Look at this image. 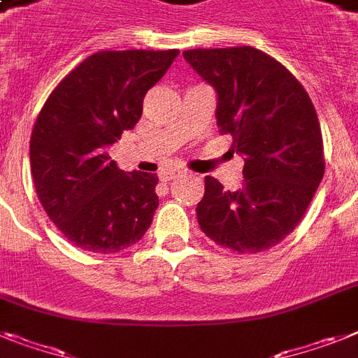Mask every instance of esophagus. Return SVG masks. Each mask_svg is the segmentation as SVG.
<instances>
[{
  "label": "esophagus",
  "mask_w": 358,
  "mask_h": 358,
  "mask_svg": "<svg viewBox=\"0 0 358 358\" xmlns=\"http://www.w3.org/2000/svg\"><path fill=\"white\" fill-rule=\"evenodd\" d=\"M176 176H180V171H162L160 173V180L162 182H171V180H174Z\"/></svg>",
  "instance_id": "34e87169"
}]
</instances>
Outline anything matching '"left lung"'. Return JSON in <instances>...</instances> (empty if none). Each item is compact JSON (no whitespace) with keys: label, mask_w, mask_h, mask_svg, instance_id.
Returning a JSON list of instances; mask_svg holds the SVG:
<instances>
[{"label":"left lung","mask_w":358,"mask_h":358,"mask_svg":"<svg viewBox=\"0 0 358 358\" xmlns=\"http://www.w3.org/2000/svg\"><path fill=\"white\" fill-rule=\"evenodd\" d=\"M184 58L216 91V125L245 162L236 191L206 176L198 224L222 248L266 251L304 218L324 176L317 110L299 80L262 50L193 49Z\"/></svg>","instance_id":"obj_1"}]
</instances>
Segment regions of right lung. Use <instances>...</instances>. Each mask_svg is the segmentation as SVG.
Instances as JSON below:
<instances>
[{"mask_svg": "<svg viewBox=\"0 0 358 358\" xmlns=\"http://www.w3.org/2000/svg\"><path fill=\"white\" fill-rule=\"evenodd\" d=\"M178 50H101L50 92L31 136V169L45 213L83 251L118 253L152 222L158 176L125 173L109 147L131 131L143 98Z\"/></svg>", "mask_w": 358, "mask_h": 358, "instance_id": "obj_1", "label": "right lung"}]
</instances>
